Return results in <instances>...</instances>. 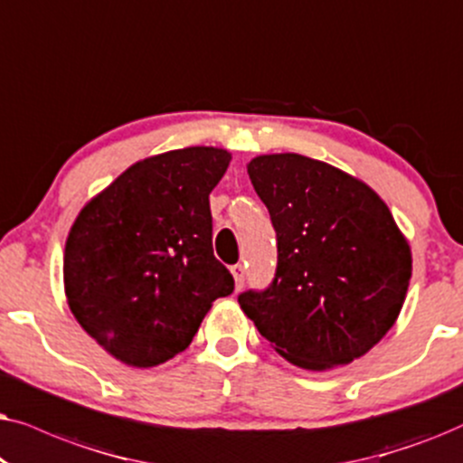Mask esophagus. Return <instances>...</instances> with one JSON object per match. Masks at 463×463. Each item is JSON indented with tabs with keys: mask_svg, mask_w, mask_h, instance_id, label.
I'll return each instance as SVG.
<instances>
[{
	"mask_svg": "<svg viewBox=\"0 0 463 463\" xmlns=\"http://www.w3.org/2000/svg\"><path fill=\"white\" fill-rule=\"evenodd\" d=\"M231 273H232V277H235V286L239 289L245 281V267L243 264H235V267H231Z\"/></svg>",
	"mask_w": 463,
	"mask_h": 463,
	"instance_id": "1",
	"label": "esophagus"
}]
</instances>
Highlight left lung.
<instances>
[{
	"mask_svg": "<svg viewBox=\"0 0 463 463\" xmlns=\"http://www.w3.org/2000/svg\"><path fill=\"white\" fill-rule=\"evenodd\" d=\"M277 232V269L239 305L275 351L307 371L345 366L371 351L402 309L411 248L364 182L300 154L248 163Z\"/></svg>",
	"mask_w": 463,
	"mask_h": 463,
	"instance_id": "8db88e82",
	"label": "left lung"
}]
</instances>
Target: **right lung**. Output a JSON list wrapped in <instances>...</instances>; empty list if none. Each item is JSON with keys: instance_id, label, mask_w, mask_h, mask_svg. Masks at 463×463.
Listing matches in <instances>:
<instances>
[{"instance_id": "right-lung-1", "label": "right lung", "mask_w": 463, "mask_h": 463, "mask_svg": "<svg viewBox=\"0 0 463 463\" xmlns=\"http://www.w3.org/2000/svg\"><path fill=\"white\" fill-rule=\"evenodd\" d=\"M231 154L184 147L139 160L86 203L65 243L67 303L116 360L150 368L180 354L235 279L213 256L209 193Z\"/></svg>"}]
</instances>
